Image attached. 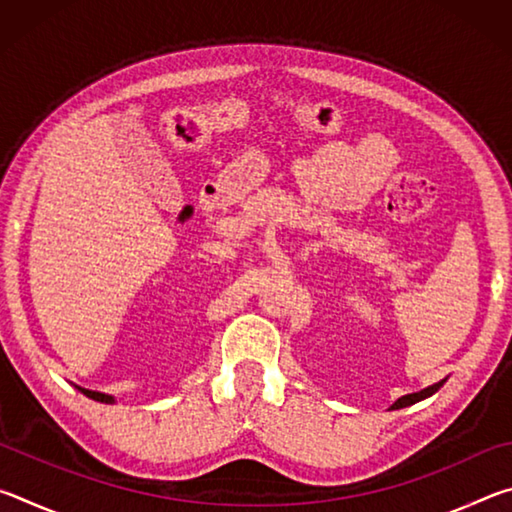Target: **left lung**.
Masks as SVG:
<instances>
[{
	"instance_id": "left-lung-1",
	"label": "left lung",
	"mask_w": 512,
	"mask_h": 512,
	"mask_svg": "<svg viewBox=\"0 0 512 512\" xmlns=\"http://www.w3.org/2000/svg\"><path fill=\"white\" fill-rule=\"evenodd\" d=\"M443 384H445V379H443V381H438V384L429 386V388H424V391H420V393H411V395H404V397H400V400H397V402L391 406V411H395V409H404V406H411V404H415V402L424 400V397H429V395L436 393L438 388L443 386Z\"/></svg>"
}]
</instances>
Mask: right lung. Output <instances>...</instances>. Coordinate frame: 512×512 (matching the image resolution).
<instances>
[{"label": "right lung", "mask_w": 512, "mask_h": 512, "mask_svg": "<svg viewBox=\"0 0 512 512\" xmlns=\"http://www.w3.org/2000/svg\"><path fill=\"white\" fill-rule=\"evenodd\" d=\"M76 388H79V391H81L85 397H90V400H94V402H103V404H112V402H115V397H112V395L97 393V391H88V388H81V386H76Z\"/></svg>", "instance_id": "right-lung-1"}]
</instances>
